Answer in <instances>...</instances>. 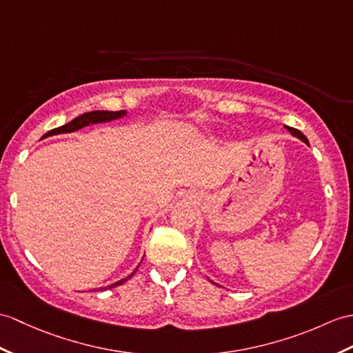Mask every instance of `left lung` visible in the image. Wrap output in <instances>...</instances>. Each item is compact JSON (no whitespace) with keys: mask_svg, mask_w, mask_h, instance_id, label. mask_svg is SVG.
Here are the masks:
<instances>
[{"mask_svg":"<svg viewBox=\"0 0 353 353\" xmlns=\"http://www.w3.org/2000/svg\"><path fill=\"white\" fill-rule=\"evenodd\" d=\"M285 129L289 130V132L293 135V137H296V138H299L301 141H304L305 144H308V139H307V137L301 132V130H298V129H294V128H290V126H285ZM214 283V281H212Z\"/></svg>","mask_w":353,"mask_h":353,"instance_id":"8db88e82","label":"left lung"}]
</instances>
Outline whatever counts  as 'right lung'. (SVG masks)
<instances>
[{
	"instance_id": "add662e5",
	"label": "right lung",
	"mask_w": 353,
	"mask_h": 353,
	"mask_svg": "<svg viewBox=\"0 0 353 353\" xmlns=\"http://www.w3.org/2000/svg\"><path fill=\"white\" fill-rule=\"evenodd\" d=\"M126 116V111H90V112H84L83 116H79L77 119H73L72 121L65 123V125L60 126V128H55L52 130H49V132H46L43 135V138L46 137H52V135H60V134H70V132H75V130H79L83 129L88 125H97V123H106V121H112V120H117V119H121ZM138 269V268H137ZM137 269L134 270L132 274L128 275L126 278H123V280L114 283V284H110L106 285V288H101L97 290H108V289H112V288H117V285L126 283L130 276H134V274L137 272Z\"/></svg>"
}]
</instances>
